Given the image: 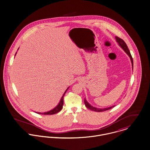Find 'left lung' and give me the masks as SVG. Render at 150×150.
Returning a JSON list of instances; mask_svg holds the SVG:
<instances>
[{
    "instance_id": "8db88e82",
    "label": "left lung",
    "mask_w": 150,
    "mask_h": 150,
    "mask_svg": "<svg viewBox=\"0 0 150 150\" xmlns=\"http://www.w3.org/2000/svg\"><path fill=\"white\" fill-rule=\"evenodd\" d=\"M115 39L116 40V42L118 43L119 46L127 54V55H128V57L130 58V60H131V63H132V69H133V59L132 58V56L130 54V52L128 48V47H127L126 43L125 42V41L119 38V37L117 36H115ZM84 102L85 104V105L86 106V107H87L88 108H89L90 110H91L93 111H96V112H102V111H106V110H110L111 108H112V107H114L115 105H113V106H111V107H108V108H96V107H93L92 105H91L89 103L86 98H84Z\"/></svg>"
}]
</instances>
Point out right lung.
<instances>
[{
  "label": "right lung",
  "instance_id": "obj_1",
  "mask_svg": "<svg viewBox=\"0 0 150 150\" xmlns=\"http://www.w3.org/2000/svg\"><path fill=\"white\" fill-rule=\"evenodd\" d=\"M18 49H19V48H18ZM16 53H17V52H16L15 55H16ZM69 87L67 88V90L65 91V92L63 93V95L62 97L61 98L60 100V102H59V103H58V105H57L55 108H54L52 110H50V111H47V112H35L37 113V114H43V115H53V114H55L59 112V111H60L61 110H62V108H63V102H64V101H63L64 96V95H65L66 91H67V90L69 88Z\"/></svg>",
  "mask_w": 150,
  "mask_h": 150
}]
</instances>
